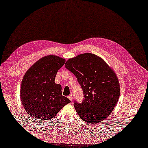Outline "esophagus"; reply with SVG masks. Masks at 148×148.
Here are the masks:
<instances>
[{"instance_id": "1", "label": "esophagus", "mask_w": 148, "mask_h": 148, "mask_svg": "<svg viewBox=\"0 0 148 148\" xmlns=\"http://www.w3.org/2000/svg\"><path fill=\"white\" fill-rule=\"evenodd\" d=\"M68 98L69 99V100H70V101H72L73 100V97H72V95H69V96H68Z\"/></svg>"}]
</instances>
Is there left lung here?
<instances>
[{
	"label": "left lung",
	"mask_w": 148,
	"mask_h": 148,
	"mask_svg": "<svg viewBox=\"0 0 148 148\" xmlns=\"http://www.w3.org/2000/svg\"><path fill=\"white\" fill-rule=\"evenodd\" d=\"M67 69L76 77L83 92L81 102L74 101L80 117L88 123H97L109 116L120 96L117 77L100 57L85 53L67 60Z\"/></svg>",
	"instance_id": "obj_1"
}]
</instances>
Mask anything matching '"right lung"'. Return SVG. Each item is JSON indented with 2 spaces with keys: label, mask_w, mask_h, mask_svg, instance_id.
I'll return each instance as SVG.
<instances>
[{
  "label": "right lung",
  "mask_w": 148,
  "mask_h": 148,
  "mask_svg": "<svg viewBox=\"0 0 148 148\" xmlns=\"http://www.w3.org/2000/svg\"><path fill=\"white\" fill-rule=\"evenodd\" d=\"M65 60L47 56L33 65L24 75L21 99L24 108L35 120L51 119L66 104L71 102L62 94V86L54 82L57 72Z\"/></svg>",
  "instance_id": "obj_1"
}]
</instances>
